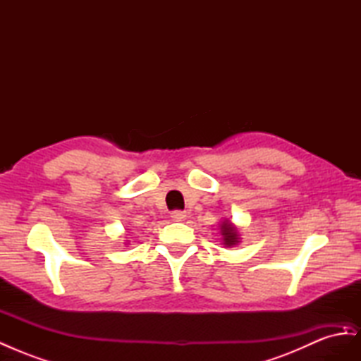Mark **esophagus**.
Segmentation results:
<instances>
[{"instance_id": "obj_1", "label": "esophagus", "mask_w": 361, "mask_h": 361, "mask_svg": "<svg viewBox=\"0 0 361 361\" xmlns=\"http://www.w3.org/2000/svg\"><path fill=\"white\" fill-rule=\"evenodd\" d=\"M171 218L174 221H182V220H185V218H187V214H185L183 211L176 209V211L171 212Z\"/></svg>"}]
</instances>
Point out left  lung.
Returning a JSON list of instances; mask_svg holds the SVG:
<instances>
[{
    "label": "left lung",
    "mask_w": 361,
    "mask_h": 361,
    "mask_svg": "<svg viewBox=\"0 0 361 361\" xmlns=\"http://www.w3.org/2000/svg\"><path fill=\"white\" fill-rule=\"evenodd\" d=\"M221 233H223V236H224V244H226V245L231 247V245L239 243V241H238V232H236V228L232 226L231 221L223 223V226H221Z\"/></svg>",
    "instance_id": "1"
}]
</instances>
